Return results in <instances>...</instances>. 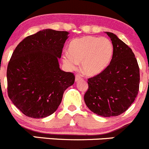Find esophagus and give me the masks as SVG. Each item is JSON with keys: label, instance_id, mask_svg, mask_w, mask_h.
<instances>
[{"label": "esophagus", "instance_id": "obj_1", "mask_svg": "<svg viewBox=\"0 0 149 149\" xmlns=\"http://www.w3.org/2000/svg\"><path fill=\"white\" fill-rule=\"evenodd\" d=\"M82 79V77L79 74L75 75V81H76V82H77V81L80 80V79Z\"/></svg>", "mask_w": 149, "mask_h": 149}]
</instances>
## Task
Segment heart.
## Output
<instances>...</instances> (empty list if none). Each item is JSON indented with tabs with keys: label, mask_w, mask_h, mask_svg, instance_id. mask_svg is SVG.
<instances>
[{
	"label": "heart",
	"mask_w": 149,
	"mask_h": 149,
	"mask_svg": "<svg viewBox=\"0 0 149 149\" xmlns=\"http://www.w3.org/2000/svg\"><path fill=\"white\" fill-rule=\"evenodd\" d=\"M114 52L113 44L106 38L85 36L71 41L68 54L62 56L67 67L76 68L81 62V70L88 76H94L102 72L109 64Z\"/></svg>",
	"instance_id": "b5f03b06"
}]
</instances>
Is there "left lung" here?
Segmentation results:
<instances>
[{"label":"left lung","mask_w":149,"mask_h":149,"mask_svg":"<svg viewBox=\"0 0 149 149\" xmlns=\"http://www.w3.org/2000/svg\"><path fill=\"white\" fill-rule=\"evenodd\" d=\"M106 33L113 44L112 58L102 72L88 79L84 100L97 115L112 117L123 114L135 101L139 91L140 71L132 49L114 33Z\"/></svg>","instance_id":"left-lung-1"}]
</instances>
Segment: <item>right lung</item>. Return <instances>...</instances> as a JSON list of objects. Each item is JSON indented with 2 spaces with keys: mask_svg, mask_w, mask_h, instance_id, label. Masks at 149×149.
<instances>
[{
  "mask_svg": "<svg viewBox=\"0 0 149 149\" xmlns=\"http://www.w3.org/2000/svg\"><path fill=\"white\" fill-rule=\"evenodd\" d=\"M67 31L43 29L25 38L13 52L7 67L8 95L31 118H44L55 112L65 90L75 77L59 68Z\"/></svg>",
  "mask_w": 149,
  "mask_h": 149,
  "instance_id": "1",
  "label": "right lung"
}]
</instances>
